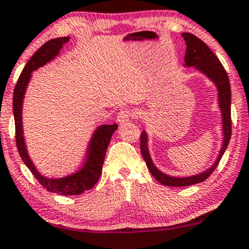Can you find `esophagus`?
Segmentation results:
<instances>
[{
  "label": "esophagus",
  "instance_id": "esophagus-1",
  "mask_svg": "<svg viewBox=\"0 0 249 249\" xmlns=\"http://www.w3.org/2000/svg\"><path fill=\"white\" fill-rule=\"evenodd\" d=\"M131 117H132V111L125 107V109H122L121 111L118 112V115H117V121L121 123V124H124V123L130 121Z\"/></svg>",
  "mask_w": 249,
  "mask_h": 249
}]
</instances>
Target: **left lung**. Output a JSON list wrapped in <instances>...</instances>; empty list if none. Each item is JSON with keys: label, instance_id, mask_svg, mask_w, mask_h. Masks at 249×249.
<instances>
[{"label": "left lung", "instance_id": "1", "mask_svg": "<svg viewBox=\"0 0 249 249\" xmlns=\"http://www.w3.org/2000/svg\"><path fill=\"white\" fill-rule=\"evenodd\" d=\"M182 37H183L185 46H187L184 55V67H194L199 73L204 74L217 88L218 107H219L221 113L223 142H221V147L217 159L208 169L196 174V175L178 178V176H170L168 174H164L155 166L148 149V134L143 130L142 137H140V149H142V154L145 159L146 164H147V168L158 182H160L163 185H168V187H187V185H193L205 181L215 169L223 154L225 153L231 139V133H232V126H231L232 125L231 124V86L226 71L224 70L219 59L214 55V53L209 49L204 41L200 40L196 36L188 34V32H183Z\"/></svg>", "mask_w": 249, "mask_h": 249}]
</instances>
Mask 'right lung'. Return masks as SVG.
<instances>
[{"instance_id": "obj_1", "label": "right lung", "mask_w": 249, "mask_h": 249, "mask_svg": "<svg viewBox=\"0 0 249 249\" xmlns=\"http://www.w3.org/2000/svg\"><path fill=\"white\" fill-rule=\"evenodd\" d=\"M70 38L71 37L51 39L31 56L17 81L13 100L15 127H16V145L20 158L45 189L51 193L65 195V196L80 195L91 189L97 183L102 174V167H103L107 146H109L113 132L118 128L117 124H104L96 128L92 133L90 142H89L88 148H87L85 163L77 172L71 174V175L62 176V178H47L39 172L37 167L35 166L34 161L30 158L23 131L22 107L24 95H25L26 88H28L30 79L32 76V71H37L39 67H43L47 62L52 61L55 56H58L64 45L70 41Z\"/></svg>"}]
</instances>
